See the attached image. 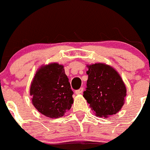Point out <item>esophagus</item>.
Returning <instances> with one entry per match:
<instances>
[{
	"label": "esophagus",
	"mask_w": 150,
	"mask_h": 150,
	"mask_svg": "<svg viewBox=\"0 0 150 150\" xmlns=\"http://www.w3.org/2000/svg\"><path fill=\"white\" fill-rule=\"evenodd\" d=\"M83 90H84V88L83 87H81L80 89H79V90H76L75 91V93L76 95H79V94H81V93H83Z\"/></svg>",
	"instance_id": "esophagus-1"
}]
</instances>
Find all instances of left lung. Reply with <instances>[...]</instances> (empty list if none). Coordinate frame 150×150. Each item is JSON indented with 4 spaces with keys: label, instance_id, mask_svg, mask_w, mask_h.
I'll return each mask as SVG.
<instances>
[{
    "label": "left lung",
    "instance_id": "8db88e82",
    "mask_svg": "<svg viewBox=\"0 0 150 150\" xmlns=\"http://www.w3.org/2000/svg\"><path fill=\"white\" fill-rule=\"evenodd\" d=\"M88 79L83 96L96 116L108 117L117 113L124 104L126 87L115 69L104 63L87 66Z\"/></svg>",
    "mask_w": 150,
    "mask_h": 150
}]
</instances>
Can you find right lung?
<instances>
[{
	"instance_id": "1",
	"label": "right lung",
	"mask_w": 150,
	"mask_h": 150,
	"mask_svg": "<svg viewBox=\"0 0 150 150\" xmlns=\"http://www.w3.org/2000/svg\"><path fill=\"white\" fill-rule=\"evenodd\" d=\"M73 94L63 66L56 63L40 67L30 89L33 106L40 113L50 118L63 117L71 109Z\"/></svg>"
}]
</instances>
